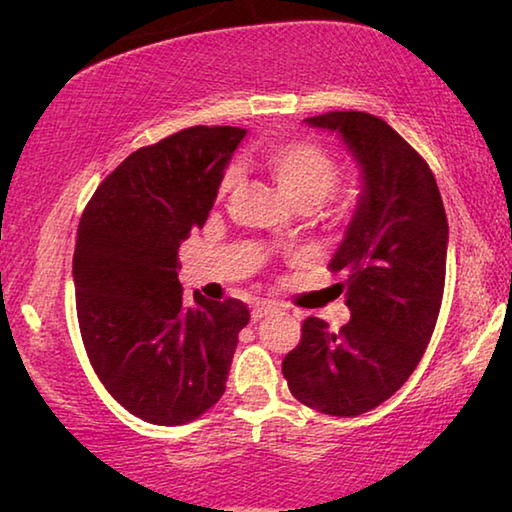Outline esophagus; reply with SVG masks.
I'll return each instance as SVG.
<instances>
[{
  "label": "esophagus",
  "mask_w": 512,
  "mask_h": 512,
  "mask_svg": "<svg viewBox=\"0 0 512 512\" xmlns=\"http://www.w3.org/2000/svg\"><path fill=\"white\" fill-rule=\"evenodd\" d=\"M275 311H277V309H275L273 305H266V302H264V305H257V307L253 309V314H250V318H253L255 323H257V320H262V318H266V316H273Z\"/></svg>",
  "instance_id": "esophagus-1"
}]
</instances>
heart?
<instances>
[{
	"mask_svg": "<svg viewBox=\"0 0 512 512\" xmlns=\"http://www.w3.org/2000/svg\"><path fill=\"white\" fill-rule=\"evenodd\" d=\"M264 167L271 173L298 210H314L323 205L339 185L341 169L325 149L309 142H282L268 146L262 155ZM237 180V171L230 169L223 178V189H230Z\"/></svg>",
	"mask_w": 512,
	"mask_h": 512,
	"instance_id": "b5f03b06",
	"label": "heart"
}]
</instances>
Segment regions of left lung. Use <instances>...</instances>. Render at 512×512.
Instances as JSON below:
<instances>
[{"mask_svg":"<svg viewBox=\"0 0 512 512\" xmlns=\"http://www.w3.org/2000/svg\"><path fill=\"white\" fill-rule=\"evenodd\" d=\"M305 124L339 135L359 167L361 194L329 259L350 320L332 332L307 318L282 361L289 391L309 409L354 418L397 393L436 327L449 225L436 178L409 142L368 112H327Z\"/></svg>","mask_w":512,"mask_h":512,"instance_id":"left-lung-1","label":"left lung"}]
</instances>
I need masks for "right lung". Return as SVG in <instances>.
I'll return each instance as SVG.
<instances>
[{
    "label": "right lung",
    "mask_w": 512,
    "mask_h": 512,
    "mask_svg": "<svg viewBox=\"0 0 512 512\" xmlns=\"http://www.w3.org/2000/svg\"><path fill=\"white\" fill-rule=\"evenodd\" d=\"M237 126H194L144 146L94 192L74 250L76 314L94 372L137 418L185 424L221 400L250 311L183 300L178 248L203 228Z\"/></svg>",
    "instance_id": "obj_1"
}]
</instances>
